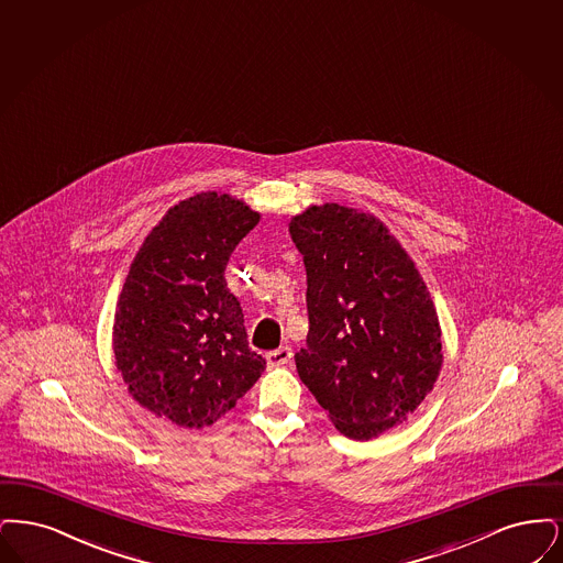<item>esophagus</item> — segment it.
Returning <instances> with one entry per match:
<instances>
[{
	"mask_svg": "<svg viewBox=\"0 0 563 563\" xmlns=\"http://www.w3.org/2000/svg\"><path fill=\"white\" fill-rule=\"evenodd\" d=\"M292 362V349L290 346H282L267 353V364L271 367L288 366Z\"/></svg>",
	"mask_w": 563,
	"mask_h": 563,
	"instance_id": "1",
	"label": "esophagus"
}]
</instances>
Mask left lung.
<instances>
[{
	"label": "left lung",
	"mask_w": 563,
	"mask_h": 563,
	"mask_svg": "<svg viewBox=\"0 0 563 563\" xmlns=\"http://www.w3.org/2000/svg\"><path fill=\"white\" fill-rule=\"evenodd\" d=\"M307 269V344L300 380L349 440L406 420L441 369L435 305L412 258L372 214L339 203L290 220Z\"/></svg>",
	"instance_id": "8db88e82"
}]
</instances>
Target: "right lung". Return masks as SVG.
Instances as JSON below:
<instances>
[{"label":"right lung","instance_id":"1","mask_svg":"<svg viewBox=\"0 0 563 563\" xmlns=\"http://www.w3.org/2000/svg\"><path fill=\"white\" fill-rule=\"evenodd\" d=\"M261 214L227 194H197L166 212L125 277L113 351L130 395L159 418L203 429L233 410L267 362L247 346L224 269Z\"/></svg>","mask_w":563,"mask_h":563}]
</instances>
